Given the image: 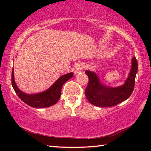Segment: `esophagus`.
Segmentation results:
<instances>
[{
	"label": "esophagus",
	"mask_w": 151,
	"mask_h": 151,
	"mask_svg": "<svg viewBox=\"0 0 151 151\" xmlns=\"http://www.w3.org/2000/svg\"><path fill=\"white\" fill-rule=\"evenodd\" d=\"M84 67V65L82 63H76L73 67V71L75 74L80 73Z\"/></svg>",
	"instance_id": "esophagus-1"
}]
</instances>
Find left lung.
<instances>
[{"label": "left lung", "mask_w": 151, "mask_h": 151, "mask_svg": "<svg viewBox=\"0 0 151 151\" xmlns=\"http://www.w3.org/2000/svg\"><path fill=\"white\" fill-rule=\"evenodd\" d=\"M137 70V60L134 57L132 58L131 71L124 83L114 88L103 85L95 73L86 70L88 77V84L85 89L86 99L92 104L100 107L113 106L122 103L129 98L134 90Z\"/></svg>", "instance_id": "1"}]
</instances>
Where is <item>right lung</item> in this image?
I'll list each match as a JSON object with an SVG mask.
<instances>
[{"mask_svg": "<svg viewBox=\"0 0 151 151\" xmlns=\"http://www.w3.org/2000/svg\"><path fill=\"white\" fill-rule=\"evenodd\" d=\"M73 76V73H70L61 76L55 83L47 91L40 93L29 94L24 93L18 88L14 81V69L12 70V86L15 93L21 100L34 108H45L52 106L57 103L60 97L61 89L65 82Z\"/></svg>", "mask_w": 151, "mask_h": 151, "instance_id": "1", "label": "right lung"}]
</instances>
